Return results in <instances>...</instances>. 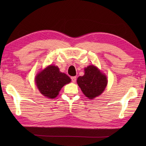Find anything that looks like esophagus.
<instances>
[{"label":"esophagus","instance_id":"34e87169","mask_svg":"<svg viewBox=\"0 0 146 146\" xmlns=\"http://www.w3.org/2000/svg\"><path fill=\"white\" fill-rule=\"evenodd\" d=\"M76 79H77V77H76V76L72 77H71V80H72V82L73 83H75V82H76Z\"/></svg>","mask_w":146,"mask_h":146}]
</instances>
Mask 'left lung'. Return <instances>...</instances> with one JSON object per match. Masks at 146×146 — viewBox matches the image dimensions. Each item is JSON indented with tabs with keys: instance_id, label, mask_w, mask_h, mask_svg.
I'll return each mask as SVG.
<instances>
[{
	"instance_id": "8db88e82",
	"label": "left lung",
	"mask_w": 146,
	"mask_h": 146,
	"mask_svg": "<svg viewBox=\"0 0 146 146\" xmlns=\"http://www.w3.org/2000/svg\"><path fill=\"white\" fill-rule=\"evenodd\" d=\"M77 82L85 96L93 99L104 92L108 80L105 75L96 66L90 65L85 68V74L78 77Z\"/></svg>"
}]
</instances>
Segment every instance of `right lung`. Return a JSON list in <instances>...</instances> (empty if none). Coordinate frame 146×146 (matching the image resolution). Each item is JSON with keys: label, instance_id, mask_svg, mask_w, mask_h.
Returning <instances> with one entry per match:
<instances>
[{"label": "right lung", "instance_id": "1", "mask_svg": "<svg viewBox=\"0 0 146 146\" xmlns=\"http://www.w3.org/2000/svg\"><path fill=\"white\" fill-rule=\"evenodd\" d=\"M70 81L69 76L61 72L58 66L54 65L47 66L35 78V83L39 92L49 99L55 98L62 87Z\"/></svg>", "mask_w": 146, "mask_h": 146}]
</instances>
